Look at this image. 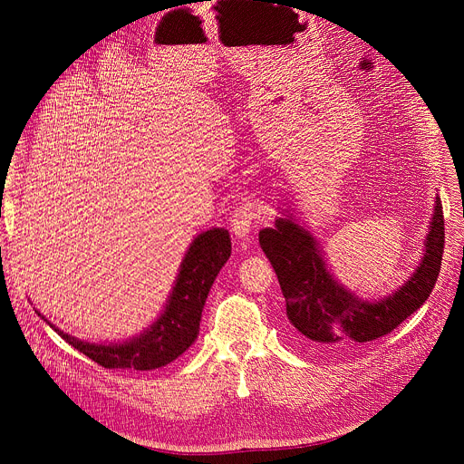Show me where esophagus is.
Listing matches in <instances>:
<instances>
[{"label": "esophagus", "mask_w": 464, "mask_h": 464, "mask_svg": "<svg viewBox=\"0 0 464 464\" xmlns=\"http://www.w3.org/2000/svg\"><path fill=\"white\" fill-rule=\"evenodd\" d=\"M257 219V214L252 205H242L233 216H231V231L237 238L248 240L252 237V229Z\"/></svg>", "instance_id": "obj_1"}]
</instances>
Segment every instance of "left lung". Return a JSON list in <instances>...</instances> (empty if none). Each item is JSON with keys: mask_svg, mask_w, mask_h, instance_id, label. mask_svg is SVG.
<instances>
[{"mask_svg": "<svg viewBox=\"0 0 464 464\" xmlns=\"http://www.w3.org/2000/svg\"><path fill=\"white\" fill-rule=\"evenodd\" d=\"M297 219L291 207L282 210L273 227L259 231V245L278 276L299 344L352 350L392 333L429 299L444 252V212L438 195L416 271L378 301L359 297L334 278L322 245Z\"/></svg>", "mask_w": 464, "mask_h": 464, "instance_id": "obj_1", "label": "left lung"}]
</instances>
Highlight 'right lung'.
I'll return each instance as SVG.
<instances>
[{"instance_id":"add662e5","label":"right lung","mask_w":464,"mask_h":464,"mask_svg":"<svg viewBox=\"0 0 464 464\" xmlns=\"http://www.w3.org/2000/svg\"><path fill=\"white\" fill-rule=\"evenodd\" d=\"M229 256L231 238L227 229L212 227L195 237L184 254L173 291L169 294L161 314L152 325L124 343H88L63 333L39 310L35 312L54 327L65 343L105 369L154 371L179 359L198 340L207 295Z\"/></svg>"}]
</instances>
